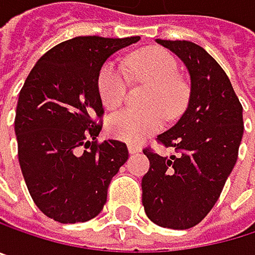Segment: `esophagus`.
Wrapping results in <instances>:
<instances>
[{"mask_svg":"<svg viewBox=\"0 0 255 255\" xmlns=\"http://www.w3.org/2000/svg\"><path fill=\"white\" fill-rule=\"evenodd\" d=\"M139 151H140V146H137V145H128V152L130 154H136Z\"/></svg>","mask_w":255,"mask_h":255,"instance_id":"esophagus-1","label":"esophagus"}]
</instances>
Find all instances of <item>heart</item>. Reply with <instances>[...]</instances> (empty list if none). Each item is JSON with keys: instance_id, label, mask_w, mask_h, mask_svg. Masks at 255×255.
<instances>
[{"instance_id": "heart-1", "label": "heart", "mask_w": 255, "mask_h": 255, "mask_svg": "<svg viewBox=\"0 0 255 255\" xmlns=\"http://www.w3.org/2000/svg\"><path fill=\"white\" fill-rule=\"evenodd\" d=\"M127 65L136 82L151 85L145 101L149 109H128L112 115L107 121V131L118 140L137 145L163 128L166 116L175 119L184 112L188 91L178 77L176 58L166 49L136 50L127 59ZM97 91L106 109L121 107L128 91V74L121 65L106 62L98 71Z\"/></svg>"}]
</instances>
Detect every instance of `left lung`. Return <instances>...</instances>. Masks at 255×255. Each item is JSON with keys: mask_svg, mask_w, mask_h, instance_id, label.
Masks as SVG:
<instances>
[{"mask_svg": "<svg viewBox=\"0 0 255 255\" xmlns=\"http://www.w3.org/2000/svg\"><path fill=\"white\" fill-rule=\"evenodd\" d=\"M157 43L176 53L191 77L185 113L157 142L178 155L161 157L149 146V170L142 179L148 218L167 229L197 226L217 203L232 173L244 134L242 104L221 65L199 44L187 40Z\"/></svg>", "mask_w": 255, "mask_h": 255, "instance_id": "8db88e82", "label": "left lung"}]
</instances>
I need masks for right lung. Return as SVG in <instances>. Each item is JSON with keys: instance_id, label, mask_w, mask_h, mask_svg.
Wrapping results in <instances>:
<instances>
[{"instance_id": "obj_1", "label": "right lung", "mask_w": 255, "mask_h": 255, "mask_svg": "<svg viewBox=\"0 0 255 255\" xmlns=\"http://www.w3.org/2000/svg\"><path fill=\"white\" fill-rule=\"evenodd\" d=\"M140 37H74L47 50L29 71L17 100V157L37 208L62 223L97 217L107 188L128 160L124 142L97 137L104 109L97 77L104 61Z\"/></svg>"}]
</instances>
